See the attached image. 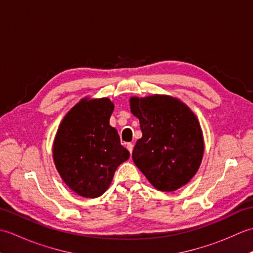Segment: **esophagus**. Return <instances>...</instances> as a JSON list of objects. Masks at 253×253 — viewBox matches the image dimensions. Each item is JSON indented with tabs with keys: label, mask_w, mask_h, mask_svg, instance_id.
I'll list each match as a JSON object with an SVG mask.
<instances>
[{
	"label": "esophagus",
	"mask_w": 253,
	"mask_h": 253,
	"mask_svg": "<svg viewBox=\"0 0 253 253\" xmlns=\"http://www.w3.org/2000/svg\"><path fill=\"white\" fill-rule=\"evenodd\" d=\"M127 149L128 151L130 152V154L132 153V150H133V144L132 143H127Z\"/></svg>",
	"instance_id": "34e87169"
}]
</instances>
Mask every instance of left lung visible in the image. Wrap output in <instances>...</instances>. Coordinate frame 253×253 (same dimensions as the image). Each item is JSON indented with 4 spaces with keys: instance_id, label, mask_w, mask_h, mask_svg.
<instances>
[{
    "instance_id": "left-lung-1",
    "label": "left lung",
    "mask_w": 253,
    "mask_h": 253,
    "mask_svg": "<svg viewBox=\"0 0 253 253\" xmlns=\"http://www.w3.org/2000/svg\"><path fill=\"white\" fill-rule=\"evenodd\" d=\"M129 102L142 131L132 151L133 163L158 190L179 189L196 175L203 157L197 116L170 95L132 96Z\"/></svg>"
}]
</instances>
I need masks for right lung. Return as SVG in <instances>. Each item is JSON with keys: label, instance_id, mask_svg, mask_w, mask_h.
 I'll list each match as a JSON object with an SVG mask.
<instances>
[{"label": "right lung", "instance_id": "add662e5", "mask_svg": "<svg viewBox=\"0 0 253 253\" xmlns=\"http://www.w3.org/2000/svg\"><path fill=\"white\" fill-rule=\"evenodd\" d=\"M110 99L80 100L63 118L53 143V160L64 182L84 198L110 187L116 169L129 159L110 117Z\"/></svg>", "mask_w": 253, "mask_h": 253}]
</instances>
